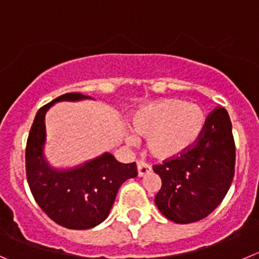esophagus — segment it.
Instances as JSON below:
<instances>
[{"label": "esophagus", "instance_id": "obj_1", "mask_svg": "<svg viewBox=\"0 0 259 259\" xmlns=\"http://www.w3.org/2000/svg\"><path fill=\"white\" fill-rule=\"evenodd\" d=\"M137 171H139V177H144L145 174L151 171V166L144 160H140V161H137Z\"/></svg>", "mask_w": 259, "mask_h": 259}]
</instances>
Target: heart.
I'll return each instance as SVG.
<instances>
[{
  "label": "heart",
  "mask_w": 259,
  "mask_h": 259,
  "mask_svg": "<svg viewBox=\"0 0 259 259\" xmlns=\"http://www.w3.org/2000/svg\"><path fill=\"white\" fill-rule=\"evenodd\" d=\"M206 117L197 105L165 99L141 108L132 119L139 136L146 137L149 151L157 159H171L191 149L203 132ZM134 142L135 137L128 136Z\"/></svg>",
  "instance_id": "1"
}]
</instances>
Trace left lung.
Returning a JSON list of instances; mask_svg holds the SVG:
<instances>
[{
  "label": "left lung",
  "instance_id": "left-lung-1",
  "mask_svg": "<svg viewBox=\"0 0 259 259\" xmlns=\"http://www.w3.org/2000/svg\"><path fill=\"white\" fill-rule=\"evenodd\" d=\"M152 169L161 178L155 203L168 220L189 224L210 215L228 193L235 171V142L225 108L216 107L207 115L191 149Z\"/></svg>",
  "mask_w": 259,
  "mask_h": 259
}]
</instances>
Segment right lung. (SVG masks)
<instances>
[{"label": "right lung", "mask_w": 259, "mask_h": 259, "mask_svg": "<svg viewBox=\"0 0 259 259\" xmlns=\"http://www.w3.org/2000/svg\"><path fill=\"white\" fill-rule=\"evenodd\" d=\"M67 93L43 105L34 118L25 150L26 179L39 207L54 223L67 229L86 230L107 219L119 187L137 177L136 162L122 164L104 154L71 170H54L43 156L46 113L56 102L88 99Z\"/></svg>", "instance_id": "1"}]
</instances>
